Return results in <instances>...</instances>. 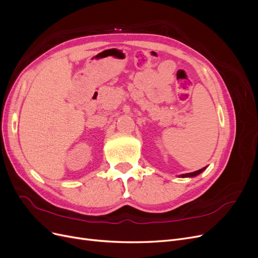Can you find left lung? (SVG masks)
Masks as SVG:
<instances>
[{
	"instance_id": "8db88e82",
	"label": "left lung",
	"mask_w": 258,
	"mask_h": 258,
	"mask_svg": "<svg viewBox=\"0 0 258 258\" xmlns=\"http://www.w3.org/2000/svg\"><path fill=\"white\" fill-rule=\"evenodd\" d=\"M206 168H207V167L202 168V169H200V170L195 171V172H190V173H185V174H182V175H179V176H181V177H194V176H196V175L200 174V173L202 172V171H204Z\"/></svg>"
}]
</instances>
